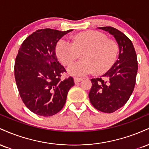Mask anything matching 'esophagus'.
Instances as JSON below:
<instances>
[{
    "instance_id": "1",
    "label": "esophagus",
    "mask_w": 149,
    "mask_h": 149,
    "mask_svg": "<svg viewBox=\"0 0 149 149\" xmlns=\"http://www.w3.org/2000/svg\"><path fill=\"white\" fill-rule=\"evenodd\" d=\"M74 82H75V83H79V82H80L82 80H83V78H74Z\"/></svg>"
}]
</instances>
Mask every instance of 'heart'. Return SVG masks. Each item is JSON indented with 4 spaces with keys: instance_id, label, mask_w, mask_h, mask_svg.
I'll use <instances>...</instances> for the list:
<instances>
[{
    "instance_id": "1",
    "label": "heart",
    "mask_w": 149,
    "mask_h": 149,
    "mask_svg": "<svg viewBox=\"0 0 149 149\" xmlns=\"http://www.w3.org/2000/svg\"><path fill=\"white\" fill-rule=\"evenodd\" d=\"M55 52L63 64L67 65L83 52V59L75 61L67 68V73L73 76H85L95 71L102 73L110 69L118 52L117 43L108 40L104 33L87 31L78 34L74 41L66 37L61 38L56 45Z\"/></svg>"
}]
</instances>
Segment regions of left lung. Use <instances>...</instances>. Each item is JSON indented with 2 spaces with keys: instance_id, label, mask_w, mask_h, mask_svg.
Listing matches in <instances>:
<instances>
[{
  "instance_id": "1",
  "label": "left lung",
  "mask_w": 149,
  "mask_h": 149,
  "mask_svg": "<svg viewBox=\"0 0 149 149\" xmlns=\"http://www.w3.org/2000/svg\"><path fill=\"white\" fill-rule=\"evenodd\" d=\"M115 38L119 47L118 58L102 78L91 79L89 99L95 109L113 113L123 107L134 90L137 73V58L132 42L113 27H99Z\"/></svg>"
}]
</instances>
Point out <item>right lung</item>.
<instances>
[{"mask_svg":"<svg viewBox=\"0 0 149 149\" xmlns=\"http://www.w3.org/2000/svg\"><path fill=\"white\" fill-rule=\"evenodd\" d=\"M72 31L38 30L19 49L15 63L17 86L26 107L37 115L47 117L60 111L74 85L72 77L61 79L66 70L55 53L59 39Z\"/></svg>","mask_w":149,"mask_h":149,"instance_id":"1","label":"right lung"}]
</instances>
